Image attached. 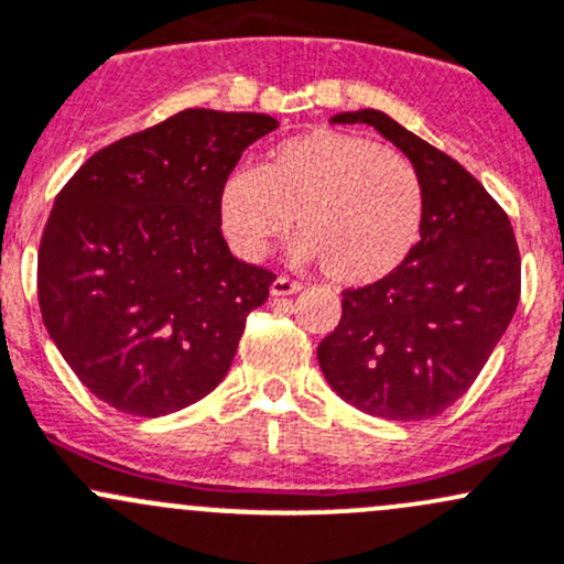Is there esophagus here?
<instances>
[{"label":"esophagus","mask_w":564,"mask_h":564,"mask_svg":"<svg viewBox=\"0 0 564 564\" xmlns=\"http://www.w3.org/2000/svg\"><path fill=\"white\" fill-rule=\"evenodd\" d=\"M297 292H302V283H297V281H289V278H275V281H272V286H270V294L272 297H289V294H297Z\"/></svg>","instance_id":"obj_1"}]
</instances>
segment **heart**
Instances as JSON below:
<instances>
[{
  "label": "heart",
  "instance_id": "obj_1",
  "mask_svg": "<svg viewBox=\"0 0 564 564\" xmlns=\"http://www.w3.org/2000/svg\"><path fill=\"white\" fill-rule=\"evenodd\" d=\"M218 224L237 257L259 262L294 229L292 257L322 264L337 283L391 275L416 248L424 192L402 153L359 134L316 129L281 142L259 170H232L218 186Z\"/></svg>",
  "mask_w": 564,
  "mask_h": 564
}]
</instances>
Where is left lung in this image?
<instances>
[{
  "label": "left lung",
  "instance_id": "obj_1",
  "mask_svg": "<svg viewBox=\"0 0 564 564\" xmlns=\"http://www.w3.org/2000/svg\"><path fill=\"white\" fill-rule=\"evenodd\" d=\"M394 142L424 192L422 240L394 272L343 292V316L318 343L337 397L370 416L422 422L454 405L506 335L521 262L506 210L456 159L381 110L337 112Z\"/></svg>",
  "mask_w": 564,
  "mask_h": 564
}]
</instances>
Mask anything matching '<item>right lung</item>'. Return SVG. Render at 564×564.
Listing matches in <instances>:
<instances>
[{"label":"right lung","mask_w":564,"mask_h":564,"mask_svg":"<svg viewBox=\"0 0 564 564\" xmlns=\"http://www.w3.org/2000/svg\"><path fill=\"white\" fill-rule=\"evenodd\" d=\"M278 121L188 108L94 153L58 192L37 253L51 340L116 411L167 416L227 376L272 272L232 257L218 186Z\"/></svg>","instance_id":"1"}]
</instances>
